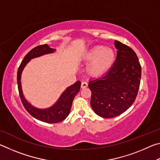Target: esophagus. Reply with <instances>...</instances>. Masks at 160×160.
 Returning a JSON list of instances; mask_svg holds the SVG:
<instances>
[{
	"label": "esophagus",
	"instance_id": "1",
	"mask_svg": "<svg viewBox=\"0 0 160 160\" xmlns=\"http://www.w3.org/2000/svg\"><path fill=\"white\" fill-rule=\"evenodd\" d=\"M88 84L87 82H82V84H81V88L82 89H84V88H86L87 87H88Z\"/></svg>",
	"mask_w": 160,
	"mask_h": 160
}]
</instances>
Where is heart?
<instances>
[{
  "mask_svg": "<svg viewBox=\"0 0 160 160\" xmlns=\"http://www.w3.org/2000/svg\"><path fill=\"white\" fill-rule=\"evenodd\" d=\"M116 58L115 51L103 45L94 46L85 50L81 56L84 62H88L86 71L94 78H98L106 73L114 64Z\"/></svg>",
  "mask_w": 160,
  "mask_h": 160,
  "instance_id": "obj_1",
  "label": "heart"
}]
</instances>
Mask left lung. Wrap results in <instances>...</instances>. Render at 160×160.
Here are the masks:
<instances>
[{"mask_svg": "<svg viewBox=\"0 0 160 160\" xmlns=\"http://www.w3.org/2000/svg\"><path fill=\"white\" fill-rule=\"evenodd\" d=\"M116 61L111 69L97 79L89 81L90 105L102 118L119 116L133 104L138 92L141 66L135 51L115 40Z\"/></svg>", "mask_w": 160, "mask_h": 160, "instance_id": "obj_1", "label": "left lung"}]
</instances>
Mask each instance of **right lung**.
Listing matches in <instances>:
<instances>
[{"label": "right lung", "instance_id": "obj_1", "mask_svg": "<svg viewBox=\"0 0 160 160\" xmlns=\"http://www.w3.org/2000/svg\"><path fill=\"white\" fill-rule=\"evenodd\" d=\"M55 51V48H51L48 44L40 45L32 48L25 56L24 60L22 61L18 70L17 76L19 94H20L21 101L22 102L24 107L25 108V109L28 111L29 114L33 116L34 118L48 123L61 122L68 116L72 107V101H73L75 95L80 91L81 82L78 80L73 85L68 87L61 94L57 101L51 107L47 108V109H39V108L32 106L24 96L22 90L21 75L26 65L32 59L40 57L46 54L52 53Z\"/></svg>", "mask_w": 160, "mask_h": 160}]
</instances>
